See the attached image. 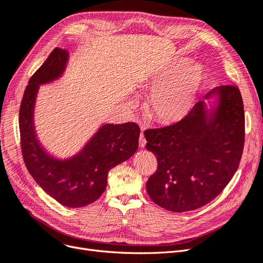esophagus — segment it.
I'll use <instances>...</instances> for the list:
<instances>
[{"label":"esophagus","instance_id":"obj_1","mask_svg":"<svg viewBox=\"0 0 263 263\" xmlns=\"http://www.w3.org/2000/svg\"><path fill=\"white\" fill-rule=\"evenodd\" d=\"M146 143H147V141H146V138H144V136H143V129L141 128V134H140V137H139V147L144 148Z\"/></svg>","mask_w":263,"mask_h":263}]
</instances>
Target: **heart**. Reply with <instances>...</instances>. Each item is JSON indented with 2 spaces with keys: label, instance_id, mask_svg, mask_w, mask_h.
Masks as SVG:
<instances>
[{
  "label": "heart",
  "instance_id": "1",
  "mask_svg": "<svg viewBox=\"0 0 263 263\" xmlns=\"http://www.w3.org/2000/svg\"><path fill=\"white\" fill-rule=\"evenodd\" d=\"M187 60L176 61L153 75L146 88L152 90L146 104L147 114L161 125H174L184 121L193 111L203 84L200 64Z\"/></svg>",
  "mask_w": 263,
  "mask_h": 263
}]
</instances>
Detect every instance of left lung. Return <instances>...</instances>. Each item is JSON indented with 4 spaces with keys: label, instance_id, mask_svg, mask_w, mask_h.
Wrapping results in <instances>:
<instances>
[{
    "label": "left lung",
    "instance_id": "obj_1",
    "mask_svg": "<svg viewBox=\"0 0 263 263\" xmlns=\"http://www.w3.org/2000/svg\"><path fill=\"white\" fill-rule=\"evenodd\" d=\"M158 159L149 177L151 200L172 212L196 210L220 195L238 168L245 142L239 89L219 86L182 122L144 132Z\"/></svg>",
    "mask_w": 263,
    "mask_h": 263
}]
</instances>
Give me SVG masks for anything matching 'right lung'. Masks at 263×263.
Masks as SVG:
<instances>
[{
  "instance_id": "right-lung-1",
  "label": "right lung",
  "mask_w": 263,
  "mask_h": 263,
  "mask_svg": "<svg viewBox=\"0 0 263 263\" xmlns=\"http://www.w3.org/2000/svg\"><path fill=\"white\" fill-rule=\"evenodd\" d=\"M68 60V51L55 48L32 75L21 104L20 132L25 164L35 183L61 204L80 208L98 200L108 171L137 151L140 129L135 123L103 124L76 155L61 159L48 152L35 130V100L41 85L64 75Z\"/></svg>"
}]
</instances>
